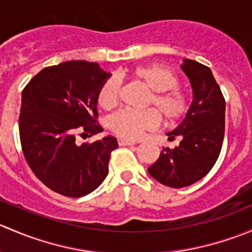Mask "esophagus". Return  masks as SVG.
Wrapping results in <instances>:
<instances>
[{"mask_svg":"<svg viewBox=\"0 0 252 252\" xmlns=\"http://www.w3.org/2000/svg\"><path fill=\"white\" fill-rule=\"evenodd\" d=\"M118 144L121 145V146H131V145H135V141L126 140V139H119Z\"/></svg>","mask_w":252,"mask_h":252,"instance_id":"obj_1","label":"esophagus"}]
</instances>
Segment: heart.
I'll return each mask as SVG.
<instances>
[{
  "instance_id": "1",
  "label": "heart",
  "mask_w": 252,
  "mask_h": 252,
  "mask_svg": "<svg viewBox=\"0 0 252 252\" xmlns=\"http://www.w3.org/2000/svg\"><path fill=\"white\" fill-rule=\"evenodd\" d=\"M129 75L144 84L150 91L145 106L152 107L160 113L167 123H175L188 112V100L183 91L177 89L178 79L173 72L161 64H147L136 67ZM121 84L114 77L106 79L100 85L96 95L97 105L102 110L111 111L119 103ZM157 111V112H158ZM154 110L121 111L110 121V126L116 135L128 140H136L145 131L156 129L159 126V116Z\"/></svg>"
}]
</instances>
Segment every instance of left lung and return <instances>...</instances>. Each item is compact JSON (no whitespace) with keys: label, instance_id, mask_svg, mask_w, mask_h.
Listing matches in <instances>:
<instances>
[{"label":"left lung","instance_id":"1","mask_svg":"<svg viewBox=\"0 0 252 252\" xmlns=\"http://www.w3.org/2000/svg\"><path fill=\"white\" fill-rule=\"evenodd\" d=\"M183 72L190 80L192 102L187 116L168 140L179 138V146L163 147L158 159L149 167V174L161 184L184 188L202 179L220 156L224 138L225 100L208 67L184 60Z\"/></svg>","mask_w":252,"mask_h":252}]
</instances>
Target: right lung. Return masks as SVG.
<instances>
[{
	"instance_id": "obj_1",
	"label": "right lung",
	"mask_w": 252,
	"mask_h": 252,
	"mask_svg": "<svg viewBox=\"0 0 252 252\" xmlns=\"http://www.w3.org/2000/svg\"><path fill=\"white\" fill-rule=\"evenodd\" d=\"M110 75L97 63L68 61L44 68L23 90V154L34 174L58 194L85 196L107 177L117 139L108 135L78 145L75 138L81 131L93 136L103 130L96 121V95Z\"/></svg>"
}]
</instances>
